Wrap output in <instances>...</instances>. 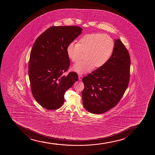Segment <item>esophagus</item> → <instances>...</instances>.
<instances>
[{"mask_svg":"<svg viewBox=\"0 0 155 155\" xmlns=\"http://www.w3.org/2000/svg\"><path fill=\"white\" fill-rule=\"evenodd\" d=\"M83 77V75H78V79H79V80H82Z\"/></svg>","mask_w":155,"mask_h":155,"instance_id":"34e87169","label":"esophagus"}]
</instances>
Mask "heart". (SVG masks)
Here are the masks:
<instances>
[{"instance_id":"obj_1","label":"heart","mask_w":155,"mask_h":155,"mask_svg":"<svg viewBox=\"0 0 155 155\" xmlns=\"http://www.w3.org/2000/svg\"><path fill=\"white\" fill-rule=\"evenodd\" d=\"M114 49L112 38L101 33L86 34L78 39V43L71 42L67 47V53L73 62H78L85 53V59L73 66L79 74L87 73L94 68L104 66L110 59Z\"/></svg>"}]
</instances>
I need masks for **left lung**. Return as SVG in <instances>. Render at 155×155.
Wrapping results in <instances>:
<instances>
[{"instance_id": "8db88e82", "label": "left lung", "mask_w": 155, "mask_h": 155, "mask_svg": "<svg viewBox=\"0 0 155 155\" xmlns=\"http://www.w3.org/2000/svg\"><path fill=\"white\" fill-rule=\"evenodd\" d=\"M114 46L107 64L82 79L83 103L86 110L93 114H102L115 107L129 85V54L119 39L116 40Z\"/></svg>"}]
</instances>
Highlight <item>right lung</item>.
<instances>
[{"instance_id":"add662e5","label":"right lung","mask_w":155,"mask_h":155,"mask_svg":"<svg viewBox=\"0 0 155 155\" xmlns=\"http://www.w3.org/2000/svg\"><path fill=\"white\" fill-rule=\"evenodd\" d=\"M77 26H52L35 41L30 54L28 74L32 95L48 110L59 109L66 91L78 80L76 72L63 73L70 65L67 47L81 33Z\"/></svg>"}]
</instances>
